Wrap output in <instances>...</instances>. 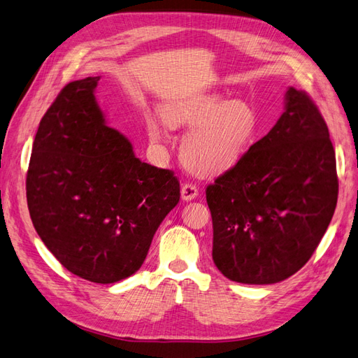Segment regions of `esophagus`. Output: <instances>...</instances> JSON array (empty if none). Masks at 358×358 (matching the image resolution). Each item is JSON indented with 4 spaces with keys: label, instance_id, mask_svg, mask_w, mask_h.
<instances>
[{
    "label": "esophagus",
    "instance_id": "obj_1",
    "mask_svg": "<svg viewBox=\"0 0 358 358\" xmlns=\"http://www.w3.org/2000/svg\"><path fill=\"white\" fill-rule=\"evenodd\" d=\"M180 196H182V200L191 201L199 196V189H197L196 185H194V183H189V182L183 183L182 188H180Z\"/></svg>",
    "mask_w": 358,
    "mask_h": 358
}]
</instances>
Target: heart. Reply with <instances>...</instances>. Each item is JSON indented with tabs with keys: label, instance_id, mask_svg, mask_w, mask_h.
<instances>
[{
	"label": "heart",
	"instance_id": "obj_1",
	"mask_svg": "<svg viewBox=\"0 0 358 358\" xmlns=\"http://www.w3.org/2000/svg\"><path fill=\"white\" fill-rule=\"evenodd\" d=\"M162 117L171 128L191 127L182 138L180 154L187 166L203 176L234 167L257 133V113L251 104L224 101L216 94L180 99L166 107ZM146 129L154 143L162 142V129L155 117H146Z\"/></svg>",
	"mask_w": 358,
	"mask_h": 358
}]
</instances>
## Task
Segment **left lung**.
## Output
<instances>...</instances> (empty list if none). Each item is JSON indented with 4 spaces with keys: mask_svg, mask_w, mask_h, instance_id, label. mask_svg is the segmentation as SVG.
Returning a JSON list of instances; mask_svg holds the SVG:
<instances>
[{
    "mask_svg": "<svg viewBox=\"0 0 358 358\" xmlns=\"http://www.w3.org/2000/svg\"><path fill=\"white\" fill-rule=\"evenodd\" d=\"M338 189L327 124L305 91L288 88L275 127L206 188L215 266L252 285L294 275L326 233Z\"/></svg>",
    "mask_w": 358,
    "mask_h": 358,
    "instance_id": "1",
    "label": "left lung"
}]
</instances>
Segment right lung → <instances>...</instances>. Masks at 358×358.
I'll use <instances>...</instances> for the list:
<instances>
[{"label": "right lung", "mask_w": 358, "mask_h": 358, "mask_svg": "<svg viewBox=\"0 0 358 358\" xmlns=\"http://www.w3.org/2000/svg\"><path fill=\"white\" fill-rule=\"evenodd\" d=\"M99 80L70 82L41 117L27 201L40 239L69 272L113 284L142 267L180 188L173 171L140 161L107 127L94 94Z\"/></svg>", "instance_id": "1"}]
</instances>
